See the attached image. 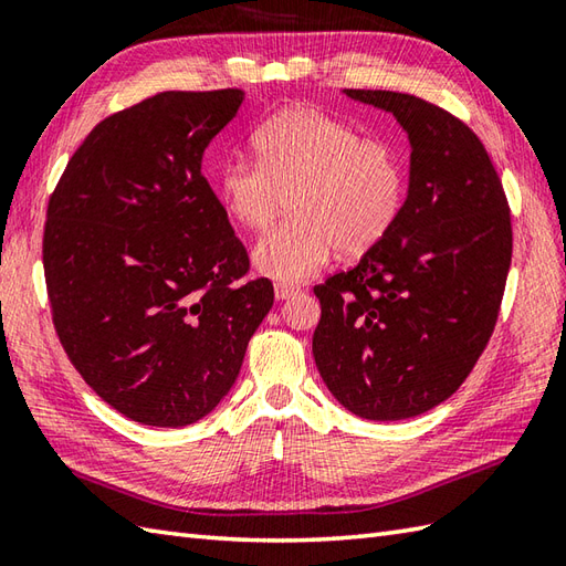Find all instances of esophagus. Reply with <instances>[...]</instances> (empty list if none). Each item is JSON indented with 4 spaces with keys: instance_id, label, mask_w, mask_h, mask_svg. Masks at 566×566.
I'll return each mask as SVG.
<instances>
[{
    "instance_id": "1",
    "label": "esophagus",
    "mask_w": 566,
    "mask_h": 566,
    "mask_svg": "<svg viewBox=\"0 0 566 566\" xmlns=\"http://www.w3.org/2000/svg\"><path fill=\"white\" fill-rule=\"evenodd\" d=\"M298 294H302V290H298V286L284 284V282L274 284V296L280 298V302H286V298H294V296H298Z\"/></svg>"
}]
</instances>
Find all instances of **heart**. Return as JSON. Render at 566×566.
Returning <instances> with one entry per match:
<instances>
[{
    "instance_id": "1",
    "label": "heart",
    "mask_w": 566,
    "mask_h": 566,
    "mask_svg": "<svg viewBox=\"0 0 566 566\" xmlns=\"http://www.w3.org/2000/svg\"><path fill=\"white\" fill-rule=\"evenodd\" d=\"M258 163L233 158L216 175L226 213L264 231L292 203L294 219L252 250L255 268L280 282H304L335 250L363 255L391 233L406 199V167L384 138L314 106H290L252 134Z\"/></svg>"
}]
</instances>
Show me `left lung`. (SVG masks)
<instances>
[{"label": "left lung", "instance_id": "obj_1", "mask_svg": "<svg viewBox=\"0 0 566 566\" xmlns=\"http://www.w3.org/2000/svg\"><path fill=\"white\" fill-rule=\"evenodd\" d=\"M343 94L399 122L411 167L391 233L314 286V359L350 413L413 418L460 389L494 333L513 250L509 201L460 118L413 94Z\"/></svg>", "mask_w": 566, "mask_h": 566}]
</instances>
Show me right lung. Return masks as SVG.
Instances as JSON below:
<instances>
[{
    "label": "right lung",
    "instance_id": "1",
    "mask_svg": "<svg viewBox=\"0 0 566 566\" xmlns=\"http://www.w3.org/2000/svg\"><path fill=\"white\" fill-rule=\"evenodd\" d=\"M243 90L160 92L104 118L48 201L43 270L70 363L118 413L182 428L238 379L274 304L201 175Z\"/></svg>",
    "mask_w": 566,
    "mask_h": 566
}]
</instances>
